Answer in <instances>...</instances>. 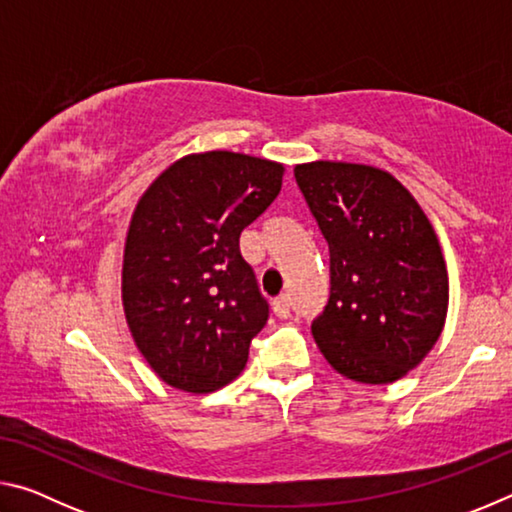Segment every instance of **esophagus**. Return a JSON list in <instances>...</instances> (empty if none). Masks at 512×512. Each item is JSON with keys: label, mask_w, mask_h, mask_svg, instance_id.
Listing matches in <instances>:
<instances>
[{"label": "esophagus", "mask_w": 512, "mask_h": 512, "mask_svg": "<svg viewBox=\"0 0 512 512\" xmlns=\"http://www.w3.org/2000/svg\"><path fill=\"white\" fill-rule=\"evenodd\" d=\"M273 311L277 318H287L291 314V298L289 296H280L273 300Z\"/></svg>", "instance_id": "34e87169"}]
</instances>
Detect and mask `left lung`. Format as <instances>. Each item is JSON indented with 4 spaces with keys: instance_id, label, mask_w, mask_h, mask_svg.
Listing matches in <instances>:
<instances>
[{
    "instance_id": "8db88e82",
    "label": "left lung",
    "mask_w": 512,
    "mask_h": 512,
    "mask_svg": "<svg viewBox=\"0 0 512 512\" xmlns=\"http://www.w3.org/2000/svg\"><path fill=\"white\" fill-rule=\"evenodd\" d=\"M293 173L329 246V300L311 323L320 352L361 384L402 379L447 316V268L427 214L368 164L318 160Z\"/></svg>"
}]
</instances>
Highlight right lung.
Instances as JSON below:
<instances>
[{"instance_id": "obj_1", "label": "right lung", "mask_w": 512, "mask_h": 512, "mask_svg": "<svg viewBox=\"0 0 512 512\" xmlns=\"http://www.w3.org/2000/svg\"><path fill=\"white\" fill-rule=\"evenodd\" d=\"M282 173V164L253 155L194 153L137 203L121 300L135 345L169 386L212 393L244 370L268 300L239 237L280 194Z\"/></svg>"}]
</instances>
